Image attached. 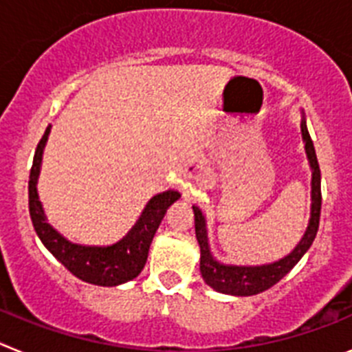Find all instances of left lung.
<instances>
[{
	"label": "left lung",
	"instance_id": "1",
	"mask_svg": "<svg viewBox=\"0 0 352 352\" xmlns=\"http://www.w3.org/2000/svg\"><path fill=\"white\" fill-rule=\"evenodd\" d=\"M301 138H303L305 151H307V158H309L310 169H312V206H310V220L307 231L291 254L275 263L261 264V266H234V264L219 263L210 250L206 219H204L203 211L197 206H192L195 217V238L201 247V275H203L204 282L214 291L232 294V296L259 294L282 280L314 243L317 229H319V217H321V169H319V162H317L316 149H314L305 116H301Z\"/></svg>",
	"mask_w": 352,
	"mask_h": 352
}]
</instances>
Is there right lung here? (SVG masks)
<instances>
[{
    "label": "right lung",
    "mask_w": 352,
    "mask_h": 352,
    "mask_svg": "<svg viewBox=\"0 0 352 352\" xmlns=\"http://www.w3.org/2000/svg\"><path fill=\"white\" fill-rule=\"evenodd\" d=\"M49 132H51V125L47 126L36 146L33 166L30 170V185H28L30 217L36 234L52 256L80 280L88 282V284L104 285V287L133 280L144 268L149 245L153 241L155 232H157L167 208L176 203L182 194L176 190H167L149 199V203L146 204L135 226L118 243L107 245V247L72 243L47 222V217L43 213L42 203L38 199V192H36L43 148L47 142Z\"/></svg>",
    "instance_id": "right-lung-1"
}]
</instances>
